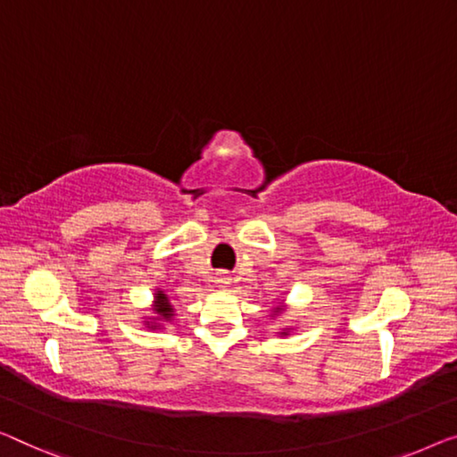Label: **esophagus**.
I'll list each match as a JSON object with an SVG mask.
<instances>
[{
	"mask_svg": "<svg viewBox=\"0 0 457 457\" xmlns=\"http://www.w3.org/2000/svg\"><path fill=\"white\" fill-rule=\"evenodd\" d=\"M215 285L220 289H228L231 285V277L228 275V272H217L215 275Z\"/></svg>",
	"mask_w": 457,
	"mask_h": 457,
	"instance_id": "34e87169",
	"label": "esophagus"
}]
</instances>
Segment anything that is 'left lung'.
I'll use <instances>...</instances> for the list:
<instances>
[{"label": "left lung", "instance_id": "1", "mask_svg": "<svg viewBox=\"0 0 457 457\" xmlns=\"http://www.w3.org/2000/svg\"><path fill=\"white\" fill-rule=\"evenodd\" d=\"M285 310H287V305H285V299H281V302H278L277 308H272V312H270V318H277V316L285 314ZM294 330H295L294 326H287V328H283L281 332H278V335H281V337H289V332H294Z\"/></svg>", "mask_w": 457, "mask_h": 457}]
</instances>
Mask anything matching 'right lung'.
Segmentation results:
<instances>
[{
    "label": "right lung",
    "instance_id": "right-lung-1",
    "mask_svg": "<svg viewBox=\"0 0 457 457\" xmlns=\"http://www.w3.org/2000/svg\"><path fill=\"white\" fill-rule=\"evenodd\" d=\"M149 310H152V316H143V324H145V328L149 330H162L163 324L172 322L176 316L174 305L170 302V297L163 289L154 291V302Z\"/></svg>",
    "mask_w": 457,
    "mask_h": 457
}]
</instances>
